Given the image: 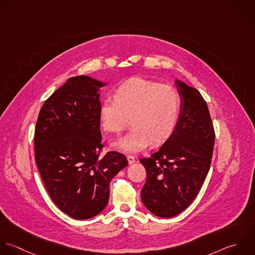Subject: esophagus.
I'll return each instance as SVG.
<instances>
[{
    "mask_svg": "<svg viewBox=\"0 0 255 255\" xmlns=\"http://www.w3.org/2000/svg\"><path fill=\"white\" fill-rule=\"evenodd\" d=\"M127 159H128L129 164H133V163L136 161L135 156H134V155H130V154H128V155H127Z\"/></svg>",
    "mask_w": 255,
    "mask_h": 255,
    "instance_id": "1",
    "label": "esophagus"
}]
</instances>
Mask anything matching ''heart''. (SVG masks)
Wrapping results in <instances>:
<instances>
[{"instance_id": "b5f03b06", "label": "heart", "mask_w": 255, "mask_h": 255, "mask_svg": "<svg viewBox=\"0 0 255 255\" xmlns=\"http://www.w3.org/2000/svg\"><path fill=\"white\" fill-rule=\"evenodd\" d=\"M180 96L171 86L144 79H132L120 85L115 99L107 98L100 106L102 129L118 134L130 118L132 129L113 143L124 153H138L152 142L164 141L173 131L180 111Z\"/></svg>"}]
</instances>
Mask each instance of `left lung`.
<instances>
[{"label": "left lung", "mask_w": 255, "mask_h": 255, "mask_svg": "<svg viewBox=\"0 0 255 255\" xmlns=\"http://www.w3.org/2000/svg\"><path fill=\"white\" fill-rule=\"evenodd\" d=\"M174 84L181 101L175 127L158 150L140 159L147 171L141 199L160 218L178 215L195 199L208 174L215 142L201 94L180 80Z\"/></svg>", "instance_id": "1"}]
</instances>
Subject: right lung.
Segmentation results:
<instances>
[{
  "label": "right lung",
  "instance_id": "right-lung-1",
  "mask_svg": "<svg viewBox=\"0 0 255 255\" xmlns=\"http://www.w3.org/2000/svg\"><path fill=\"white\" fill-rule=\"evenodd\" d=\"M107 83L77 76L54 92L40 109L35 127V160L53 202L73 219L100 214L109 183L128 161L124 154L100 156L101 92Z\"/></svg>",
  "mask_w": 255,
  "mask_h": 255
}]
</instances>
